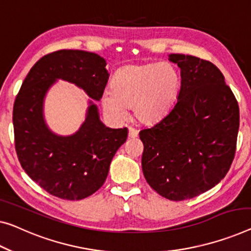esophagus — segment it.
<instances>
[{
	"instance_id": "1",
	"label": "esophagus",
	"mask_w": 251,
	"mask_h": 251,
	"mask_svg": "<svg viewBox=\"0 0 251 251\" xmlns=\"http://www.w3.org/2000/svg\"><path fill=\"white\" fill-rule=\"evenodd\" d=\"M128 137L129 138L137 137V130L132 128V127H129V128H128Z\"/></svg>"
}]
</instances>
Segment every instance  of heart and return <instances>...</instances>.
<instances>
[{"mask_svg": "<svg viewBox=\"0 0 251 251\" xmlns=\"http://www.w3.org/2000/svg\"><path fill=\"white\" fill-rule=\"evenodd\" d=\"M181 76L170 62L126 65L111 80V90L101 95L103 110L115 121H123L132 107L138 122L151 125L166 116L177 100Z\"/></svg>", "mask_w": 251, "mask_h": 251, "instance_id": "1", "label": "heart"}]
</instances>
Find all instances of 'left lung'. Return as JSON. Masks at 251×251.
<instances>
[{
  "label": "left lung",
  "instance_id": "left-lung-1",
  "mask_svg": "<svg viewBox=\"0 0 251 251\" xmlns=\"http://www.w3.org/2000/svg\"><path fill=\"white\" fill-rule=\"evenodd\" d=\"M180 69L177 102L142 129V170L148 184L170 201L196 197L218 185L233 161L239 106L221 71L195 56L170 54Z\"/></svg>",
  "mask_w": 251,
  "mask_h": 251
}]
</instances>
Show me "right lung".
<instances>
[{"mask_svg":"<svg viewBox=\"0 0 251 251\" xmlns=\"http://www.w3.org/2000/svg\"><path fill=\"white\" fill-rule=\"evenodd\" d=\"M106 65V59L90 51H54L31 67L14 101V141L22 169L47 193L62 200H83L96 193L128 135L126 127L104 125L93 102L101 99L109 78ZM58 79L75 84L92 98L85 122L70 136L54 133L43 115L47 93Z\"/></svg>","mask_w":251,"mask_h":251,"instance_id":"right-lung-1","label":"right lung"}]
</instances>
